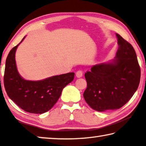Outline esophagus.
<instances>
[{
	"label": "esophagus",
	"mask_w": 146,
	"mask_h": 146,
	"mask_svg": "<svg viewBox=\"0 0 146 146\" xmlns=\"http://www.w3.org/2000/svg\"><path fill=\"white\" fill-rule=\"evenodd\" d=\"M82 75H83V71H82V70H78L77 71H76V77H78V78L82 77Z\"/></svg>",
	"instance_id": "obj_1"
}]
</instances>
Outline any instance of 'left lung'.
Wrapping results in <instances>:
<instances>
[{
    "label": "left lung",
    "mask_w": 146,
    "mask_h": 146,
    "mask_svg": "<svg viewBox=\"0 0 146 146\" xmlns=\"http://www.w3.org/2000/svg\"><path fill=\"white\" fill-rule=\"evenodd\" d=\"M116 59L110 64L92 66L85 73L87 86L84 92L86 103L99 112L124 105L139 87L140 68L131 44L118 34Z\"/></svg>",
    "instance_id": "8db88e82"
}]
</instances>
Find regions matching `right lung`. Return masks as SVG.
Wrapping results in <instances>:
<instances>
[{"instance_id":"1","label":"right lung","mask_w":146,"mask_h":146,"mask_svg":"<svg viewBox=\"0 0 146 146\" xmlns=\"http://www.w3.org/2000/svg\"><path fill=\"white\" fill-rule=\"evenodd\" d=\"M18 44L11 50L7 57L4 75L5 89L9 98L25 112L44 113L54 107L64 87L73 80L75 73L62 74L40 81L24 80L16 66L15 52Z\"/></svg>"}]
</instances>
